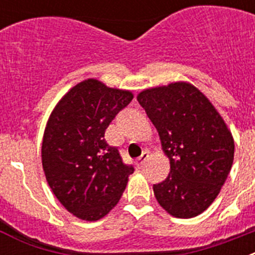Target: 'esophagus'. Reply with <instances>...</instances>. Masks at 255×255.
<instances>
[{"label":"esophagus","mask_w":255,"mask_h":255,"mask_svg":"<svg viewBox=\"0 0 255 255\" xmlns=\"http://www.w3.org/2000/svg\"><path fill=\"white\" fill-rule=\"evenodd\" d=\"M149 158V153L148 152H143V154L140 155V157H139L138 159H136V166H138V167H143V164L145 163V161H147V159Z\"/></svg>","instance_id":"1"}]
</instances>
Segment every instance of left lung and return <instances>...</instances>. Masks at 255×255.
I'll return each mask as SVG.
<instances>
[{"instance_id":"1","label":"left lung","mask_w":255,"mask_h":255,"mask_svg":"<svg viewBox=\"0 0 255 255\" xmlns=\"http://www.w3.org/2000/svg\"><path fill=\"white\" fill-rule=\"evenodd\" d=\"M170 159V173L154 184L155 199L170 215L191 218L206 211L227 179L235 144L208 98L194 85L173 83L138 96Z\"/></svg>"}]
</instances>
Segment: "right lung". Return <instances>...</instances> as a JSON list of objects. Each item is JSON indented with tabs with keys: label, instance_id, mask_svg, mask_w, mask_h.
<instances>
[{
	"label": "right lung",
	"instance_id": "right-lung-1",
	"mask_svg": "<svg viewBox=\"0 0 255 255\" xmlns=\"http://www.w3.org/2000/svg\"><path fill=\"white\" fill-rule=\"evenodd\" d=\"M132 94L88 79L70 89L47 123L42 164L49 188L76 217L97 221L120 200L134 172L105 131Z\"/></svg>",
	"mask_w": 255,
	"mask_h": 255
}]
</instances>
